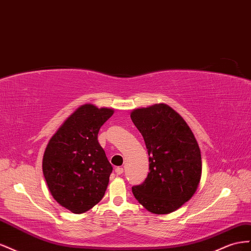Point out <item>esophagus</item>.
<instances>
[{
	"label": "esophagus",
	"instance_id": "esophagus-1",
	"mask_svg": "<svg viewBox=\"0 0 251 251\" xmlns=\"http://www.w3.org/2000/svg\"><path fill=\"white\" fill-rule=\"evenodd\" d=\"M123 173H124V169L122 168V167H117V168H116V174H117V176H121Z\"/></svg>",
	"mask_w": 251,
	"mask_h": 251
}]
</instances>
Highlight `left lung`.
<instances>
[{"label": "left lung", "mask_w": 251, "mask_h": 251, "mask_svg": "<svg viewBox=\"0 0 251 251\" xmlns=\"http://www.w3.org/2000/svg\"><path fill=\"white\" fill-rule=\"evenodd\" d=\"M130 118L149 155L144 183L133 186L138 202L155 214L176 211L195 195L202 176L198 142L185 120L166 104L133 109Z\"/></svg>", "instance_id": "left-lung-1"}]
</instances>
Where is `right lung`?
<instances>
[{"label": "right lung", "instance_id": "obj_1", "mask_svg": "<svg viewBox=\"0 0 251 251\" xmlns=\"http://www.w3.org/2000/svg\"><path fill=\"white\" fill-rule=\"evenodd\" d=\"M114 110L84 104L49 140L43 155L48 189L62 207L83 213L105 195L112 166L99 144L100 128Z\"/></svg>", "mask_w": 251, "mask_h": 251}]
</instances>
